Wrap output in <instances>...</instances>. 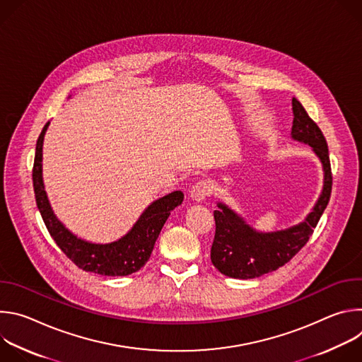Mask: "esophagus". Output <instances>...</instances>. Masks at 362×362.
Masks as SVG:
<instances>
[{"instance_id": "esophagus-1", "label": "esophagus", "mask_w": 362, "mask_h": 362, "mask_svg": "<svg viewBox=\"0 0 362 362\" xmlns=\"http://www.w3.org/2000/svg\"><path fill=\"white\" fill-rule=\"evenodd\" d=\"M212 190H214V186L211 183V180H206V179H202L199 182H196L192 189H190V197L196 202H200L203 200L204 197H208L212 194Z\"/></svg>"}]
</instances>
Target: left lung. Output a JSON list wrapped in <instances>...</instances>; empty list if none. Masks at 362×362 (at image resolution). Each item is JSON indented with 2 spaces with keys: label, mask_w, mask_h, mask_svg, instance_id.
<instances>
[{
  "label": "left lung",
  "mask_w": 362,
  "mask_h": 362,
  "mask_svg": "<svg viewBox=\"0 0 362 362\" xmlns=\"http://www.w3.org/2000/svg\"><path fill=\"white\" fill-rule=\"evenodd\" d=\"M292 139L311 146L322 163L324 187L321 196L303 222L269 233L255 230L243 218L219 202V209L214 212L216 230L211 259L214 267L226 276L252 279L284 267L306 245L329 202L332 173L327 140L295 97L292 98Z\"/></svg>",
  "instance_id": "8db88e82"
}]
</instances>
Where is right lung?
Instances as JSON below:
<instances>
[{"instance_id":"1","label":"right lung","mask_w":362,"mask_h":362,"mask_svg":"<svg viewBox=\"0 0 362 362\" xmlns=\"http://www.w3.org/2000/svg\"><path fill=\"white\" fill-rule=\"evenodd\" d=\"M49 123H45L35 146L33 185L37 208L54 242L69 259L86 272L105 276H126L137 272L148 261L151 250L170 212L182 204L183 193L172 192L154 200L141 214L127 235L112 243H91L73 235L51 209L42 183V141Z\"/></svg>"}]
</instances>
